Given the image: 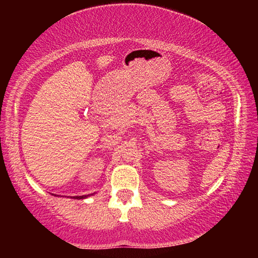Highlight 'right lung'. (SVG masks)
<instances>
[{"label":"right lung","instance_id":"right-lung-1","mask_svg":"<svg viewBox=\"0 0 258 258\" xmlns=\"http://www.w3.org/2000/svg\"><path fill=\"white\" fill-rule=\"evenodd\" d=\"M93 195V194H92ZM92 195H85V196H76V197H72V198H74V199H85V198H87V197H90V196H92Z\"/></svg>","mask_w":258,"mask_h":258}]
</instances>
